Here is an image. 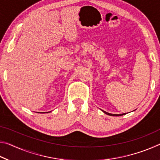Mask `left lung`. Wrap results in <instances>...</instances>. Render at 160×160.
<instances>
[{
    "instance_id": "1",
    "label": "left lung",
    "mask_w": 160,
    "mask_h": 160,
    "mask_svg": "<svg viewBox=\"0 0 160 160\" xmlns=\"http://www.w3.org/2000/svg\"><path fill=\"white\" fill-rule=\"evenodd\" d=\"M103 112H104V113H106V114H107V115H109V116H122V115H124L125 114V113H121V114H112V113H108V112H104V111H103Z\"/></svg>"
}]
</instances>
